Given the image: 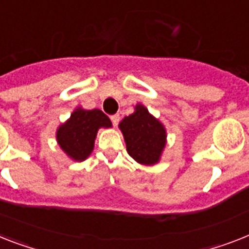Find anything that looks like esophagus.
<instances>
[{"label": "esophagus", "instance_id": "obj_1", "mask_svg": "<svg viewBox=\"0 0 249 249\" xmlns=\"http://www.w3.org/2000/svg\"><path fill=\"white\" fill-rule=\"evenodd\" d=\"M110 120H112L113 126L116 127L117 124H118V122H120V116H118V114H114V116L110 117Z\"/></svg>", "mask_w": 249, "mask_h": 249}]
</instances>
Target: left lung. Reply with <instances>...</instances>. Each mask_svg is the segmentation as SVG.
<instances>
[{
    "mask_svg": "<svg viewBox=\"0 0 249 249\" xmlns=\"http://www.w3.org/2000/svg\"><path fill=\"white\" fill-rule=\"evenodd\" d=\"M118 127L129 157L142 165L159 163L166 145V129L146 107L136 104L135 112L124 117Z\"/></svg>",
    "mask_w": 249,
    "mask_h": 249,
    "instance_id": "obj_1",
    "label": "left lung"
}]
</instances>
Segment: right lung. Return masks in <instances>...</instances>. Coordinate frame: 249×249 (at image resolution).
<instances>
[{"label":"right lung","instance_id":"add662e5","mask_svg":"<svg viewBox=\"0 0 249 249\" xmlns=\"http://www.w3.org/2000/svg\"><path fill=\"white\" fill-rule=\"evenodd\" d=\"M112 122L100 109L77 107L66 122L61 123L55 140L61 150L73 161H84L94 150L96 133L100 128H110Z\"/></svg>","mask_w":249,"mask_h":249}]
</instances>
